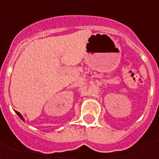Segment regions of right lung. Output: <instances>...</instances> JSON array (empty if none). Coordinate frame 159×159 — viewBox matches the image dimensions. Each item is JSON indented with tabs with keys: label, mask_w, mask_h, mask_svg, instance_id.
Masks as SVG:
<instances>
[{
	"label": "right lung",
	"mask_w": 159,
	"mask_h": 159,
	"mask_svg": "<svg viewBox=\"0 0 159 159\" xmlns=\"http://www.w3.org/2000/svg\"><path fill=\"white\" fill-rule=\"evenodd\" d=\"M16 113H17V115H18V116H19V118H20V119L23 120V121H24V122H25V118H24V117H23L22 115H21V114L19 113V111H16Z\"/></svg>",
	"instance_id": "right-lung-1"
}]
</instances>
